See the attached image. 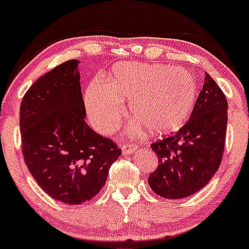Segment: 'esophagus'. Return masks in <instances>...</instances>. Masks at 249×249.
<instances>
[{
    "mask_svg": "<svg viewBox=\"0 0 249 249\" xmlns=\"http://www.w3.org/2000/svg\"><path fill=\"white\" fill-rule=\"evenodd\" d=\"M122 154L124 156H129V154H133L136 151V146L132 145V143H125V145H122Z\"/></svg>",
    "mask_w": 249,
    "mask_h": 249,
    "instance_id": "obj_1",
    "label": "esophagus"
}]
</instances>
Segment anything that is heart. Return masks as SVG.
<instances>
[{"mask_svg":"<svg viewBox=\"0 0 249 249\" xmlns=\"http://www.w3.org/2000/svg\"><path fill=\"white\" fill-rule=\"evenodd\" d=\"M197 82L191 72L165 64L125 61L114 66L109 81L93 79L85 91L88 115L102 134L113 133L129 100L135 116L128 132L139 134L145 127L153 135H166L188 122L196 104Z\"/></svg>","mask_w":249,"mask_h":249,"instance_id":"1","label":"heart"}]
</instances>
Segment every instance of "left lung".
Instances as JSON below:
<instances>
[{
    "mask_svg": "<svg viewBox=\"0 0 249 249\" xmlns=\"http://www.w3.org/2000/svg\"><path fill=\"white\" fill-rule=\"evenodd\" d=\"M228 103L216 82L205 73L190 120L175 135L152 143L159 158L151 173L152 190L167 199H180L204 188L218 170L226 141Z\"/></svg>",
    "mask_w": 249,
    "mask_h": 249,
    "instance_id": "obj_1",
    "label": "left lung"
}]
</instances>
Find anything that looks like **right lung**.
I'll list each match as a JSON object with an SVG mask.
<instances>
[{
    "instance_id": "obj_1",
    "label": "right lung",
    "mask_w": 249,
    "mask_h": 249,
    "mask_svg": "<svg viewBox=\"0 0 249 249\" xmlns=\"http://www.w3.org/2000/svg\"><path fill=\"white\" fill-rule=\"evenodd\" d=\"M79 60L47 72L23 96L20 108L22 153L29 172L52 198L71 205L103 188L121 149L85 122Z\"/></svg>"
}]
</instances>
